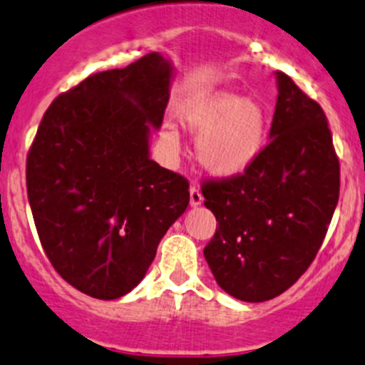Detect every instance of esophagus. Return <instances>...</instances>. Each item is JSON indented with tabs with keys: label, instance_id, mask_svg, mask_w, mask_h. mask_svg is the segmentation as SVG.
I'll return each instance as SVG.
<instances>
[{
	"label": "esophagus",
	"instance_id": "esophagus-1",
	"mask_svg": "<svg viewBox=\"0 0 365 365\" xmlns=\"http://www.w3.org/2000/svg\"><path fill=\"white\" fill-rule=\"evenodd\" d=\"M203 203V194L196 185L190 187V207H200Z\"/></svg>",
	"mask_w": 365,
	"mask_h": 365
}]
</instances>
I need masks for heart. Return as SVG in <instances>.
<instances>
[{"label":"heart","mask_w":365,"mask_h":365,"mask_svg":"<svg viewBox=\"0 0 365 365\" xmlns=\"http://www.w3.org/2000/svg\"><path fill=\"white\" fill-rule=\"evenodd\" d=\"M180 119L197 137L201 168L217 178H233L255 164L265 144V114L253 98L212 88L190 96L180 108ZM169 143L178 140L165 128Z\"/></svg>","instance_id":"b5f03b06"}]
</instances>
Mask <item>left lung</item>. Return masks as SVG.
Here are the masks:
<instances>
[{
  "instance_id": "left-lung-1",
  "label": "left lung",
  "mask_w": 365,
  "mask_h": 365,
  "mask_svg": "<svg viewBox=\"0 0 365 365\" xmlns=\"http://www.w3.org/2000/svg\"><path fill=\"white\" fill-rule=\"evenodd\" d=\"M267 146L244 175L207 182L217 230L205 247L215 282L260 303L287 291L316 258L339 201V158L323 108L284 73Z\"/></svg>"
}]
</instances>
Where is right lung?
<instances>
[{"instance_id":"1","label":"right lung","mask_w":365,"mask_h":365,"mask_svg":"<svg viewBox=\"0 0 365 365\" xmlns=\"http://www.w3.org/2000/svg\"><path fill=\"white\" fill-rule=\"evenodd\" d=\"M175 66L160 53L85 78L42 118L26 160L38 239L60 277L118 299L143 282L189 205V183L150 157Z\"/></svg>"}]
</instances>
